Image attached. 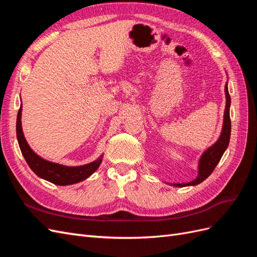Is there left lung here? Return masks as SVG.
I'll return each mask as SVG.
<instances>
[{
    "mask_svg": "<svg viewBox=\"0 0 257 257\" xmlns=\"http://www.w3.org/2000/svg\"><path fill=\"white\" fill-rule=\"evenodd\" d=\"M225 97H226V105H225V111H224V120H223V127L221 135L219 139L208 149L201 154V157L198 161V175L194 179L193 181L188 183H169L170 185L177 186V188H183V186L189 185H197L200 182L211 175L214 170L217 163L220 162L222 155L224 154L225 150L227 149L230 138V116H229V107H230V96L228 93L227 83L225 84Z\"/></svg>",
    "mask_w": 257,
    "mask_h": 257,
    "instance_id": "8db88e82",
    "label": "left lung"
}]
</instances>
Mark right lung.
I'll return each mask as SVG.
<instances>
[{"label": "right lung", "mask_w": 257, "mask_h": 257, "mask_svg": "<svg viewBox=\"0 0 257 257\" xmlns=\"http://www.w3.org/2000/svg\"><path fill=\"white\" fill-rule=\"evenodd\" d=\"M21 111L22 107H20L17 114V139L21 153L23 157H25L28 165L33 170L34 174L53 184L69 185L83 181L87 178H89L93 173L96 172V169L99 167L100 163L103 161V154L100 155L97 160L81 166L61 165L58 164V163L44 160L40 155H37L32 149H31V147L26 141L25 135H23L21 126Z\"/></svg>", "instance_id": "obj_1"}]
</instances>
